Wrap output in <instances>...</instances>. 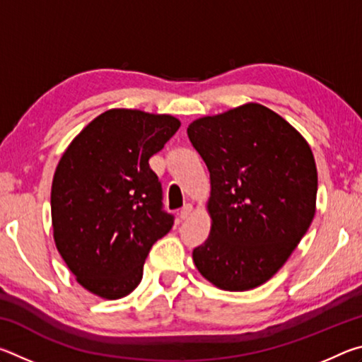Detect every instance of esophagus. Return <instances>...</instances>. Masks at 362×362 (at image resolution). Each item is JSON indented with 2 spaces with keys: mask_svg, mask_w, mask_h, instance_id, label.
<instances>
[{
  "mask_svg": "<svg viewBox=\"0 0 362 362\" xmlns=\"http://www.w3.org/2000/svg\"><path fill=\"white\" fill-rule=\"evenodd\" d=\"M192 212H193V206L192 204H187V206H183L182 207V211H180V218L182 220H187V218H189V216H192Z\"/></svg>",
  "mask_w": 362,
  "mask_h": 362,
  "instance_id": "obj_1",
  "label": "esophagus"
}]
</instances>
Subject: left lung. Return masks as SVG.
Masks as SVG:
<instances>
[{
	"mask_svg": "<svg viewBox=\"0 0 362 362\" xmlns=\"http://www.w3.org/2000/svg\"><path fill=\"white\" fill-rule=\"evenodd\" d=\"M187 134L211 174L212 226L193 250L194 265L218 289L259 287L278 273L313 222V151L260 103L194 119Z\"/></svg>",
	"mask_w": 362,
	"mask_h": 362,
	"instance_id": "8db88e82",
	"label": "left lung"
}]
</instances>
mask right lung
<instances>
[{"mask_svg": "<svg viewBox=\"0 0 362 362\" xmlns=\"http://www.w3.org/2000/svg\"><path fill=\"white\" fill-rule=\"evenodd\" d=\"M180 127L170 115L113 108L97 116L60 158L51 189L54 241L84 289L129 296L174 216L148 159Z\"/></svg>", "mask_w": 362, "mask_h": 362, "instance_id": "1", "label": "right lung"}]
</instances>
